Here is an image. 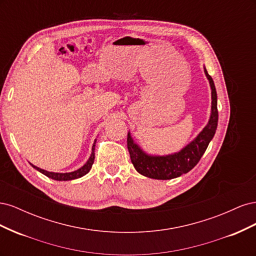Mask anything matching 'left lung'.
Wrapping results in <instances>:
<instances>
[{
    "mask_svg": "<svg viewBox=\"0 0 256 256\" xmlns=\"http://www.w3.org/2000/svg\"><path fill=\"white\" fill-rule=\"evenodd\" d=\"M205 74L212 88V114L207 126L200 131V134L190 144L168 156H148L138 147L130 136H127V147L130 159L136 171L154 180H172L182 174L188 173L194 168L207 150L209 142L214 138L218 126V108H216V92L214 80L208 74L206 68Z\"/></svg>",
    "mask_w": 256,
    "mask_h": 256,
    "instance_id": "1",
    "label": "left lung"
}]
</instances>
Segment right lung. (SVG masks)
<instances>
[{"instance_id": "add662e5", "label": "right lung", "mask_w": 256, "mask_h": 256, "mask_svg": "<svg viewBox=\"0 0 256 256\" xmlns=\"http://www.w3.org/2000/svg\"><path fill=\"white\" fill-rule=\"evenodd\" d=\"M95 144H96V141L94 142V145H92V154H90V157L88 160L86 164H85L81 168L76 170V171H74V172H70V173H53V172L44 171V170L37 168V166H35L33 164H32V166L34 168H36L37 171H40L44 175H46V176L49 177V178H52V180H76V178H80V177L84 176L85 174H88L90 172V170L92 168V164H94V159H95Z\"/></svg>"}]
</instances>
